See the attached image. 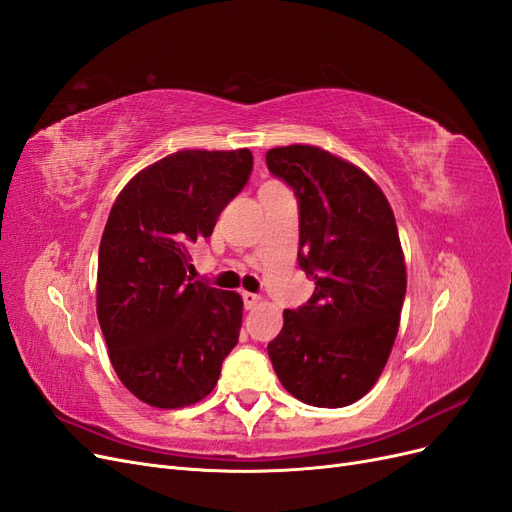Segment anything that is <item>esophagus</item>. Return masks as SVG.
<instances>
[{
  "mask_svg": "<svg viewBox=\"0 0 512 512\" xmlns=\"http://www.w3.org/2000/svg\"><path fill=\"white\" fill-rule=\"evenodd\" d=\"M241 296H243L245 309H254L262 301V298L258 294H254V292H241Z\"/></svg>",
  "mask_w": 512,
  "mask_h": 512,
  "instance_id": "1",
  "label": "esophagus"
}]
</instances>
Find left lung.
I'll return each mask as SVG.
<instances>
[{
	"label": "left lung",
	"mask_w": 512,
	"mask_h": 512,
	"mask_svg": "<svg viewBox=\"0 0 512 512\" xmlns=\"http://www.w3.org/2000/svg\"><path fill=\"white\" fill-rule=\"evenodd\" d=\"M267 167L298 199V267L315 281L284 311L269 358L294 398L347 407L377 383L398 334L407 267L394 211L360 167L322 148H271Z\"/></svg>",
	"instance_id": "8db88e82"
}]
</instances>
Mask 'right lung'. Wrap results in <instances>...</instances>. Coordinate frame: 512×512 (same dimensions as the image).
I'll return each instance as SVG.
<instances>
[{"instance_id":"add662e5","label":"right lung","mask_w":512,"mask_h":512,"mask_svg":"<svg viewBox=\"0 0 512 512\" xmlns=\"http://www.w3.org/2000/svg\"><path fill=\"white\" fill-rule=\"evenodd\" d=\"M254 156L180 150L120 190L103 228L97 317L118 379L156 409H182L214 390L239 341L237 292L190 281V245L248 184Z\"/></svg>"}]
</instances>
